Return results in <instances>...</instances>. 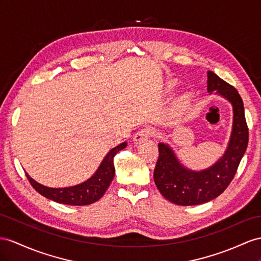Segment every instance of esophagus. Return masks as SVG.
I'll return each instance as SVG.
<instances>
[{
  "mask_svg": "<svg viewBox=\"0 0 261 261\" xmlns=\"http://www.w3.org/2000/svg\"><path fill=\"white\" fill-rule=\"evenodd\" d=\"M152 136H154V130H153L152 128H148V126H145V128L140 129L136 133V136L133 137V141H135L136 143H139V142H141V141H143V140H146Z\"/></svg>",
  "mask_w": 261,
  "mask_h": 261,
  "instance_id": "34e87169",
  "label": "esophagus"
}]
</instances>
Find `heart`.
<instances>
[{"label":"heart","mask_w":261,"mask_h":261,"mask_svg":"<svg viewBox=\"0 0 261 261\" xmlns=\"http://www.w3.org/2000/svg\"><path fill=\"white\" fill-rule=\"evenodd\" d=\"M186 101H188V98H185V99H184V101H183V103H185Z\"/></svg>","instance_id":"obj_1"}]
</instances>
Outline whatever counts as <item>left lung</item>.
I'll return each mask as SVG.
<instances>
[{
	"label": "left lung",
	"mask_w": 261,
	"mask_h": 261,
	"mask_svg": "<svg viewBox=\"0 0 261 261\" xmlns=\"http://www.w3.org/2000/svg\"><path fill=\"white\" fill-rule=\"evenodd\" d=\"M207 76L208 92L216 91L232 105L233 123L230 141L223 158L210 169L200 172L185 169L168 145L159 143V159L153 177L160 193L176 205L203 204L222 194L235 176L248 145L249 132L242 97L235 87L216 73L208 71Z\"/></svg>",
	"instance_id": "1"
}]
</instances>
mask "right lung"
Instances as JSON below:
<instances>
[{"instance_id": "add662e5", "label": "right lung", "mask_w": 261, "mask_h": 261, "mask_svg": "<svg viewBox=\"0 0 261 261\" xmlns=\"http://www.w3.org/2000/svg\"><path fill=\"white\" fill-rule=\"evenodd\" d=\"M126 143L123 142L116 146V148H113L108 154L105 156L103 161L100 164L99 169L97 170L95 174H93L89 179H87L86 182L79 185L64 189H51L37 183L28 174V173H26V177H28L29 182L31 183L33 188L35 189L36 192H38L39 194L45 196L46 198L54 200V202L72 206L89 205L101 198L107 189L109 188L116 172L115 164H113V159H115L117 153L124 149Z\"/></svg>"}]
</instances>
